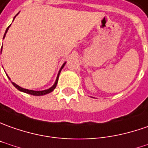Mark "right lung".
<instances>
[{
  "label": "right lung",
  "instance_id": "add662e5",
  "mask_svg": "<svg viewBox=\"0 0 148 148\" xmlns=\"http://www.w3.org/2000/svg\"><path fill=\"white\" fill-rule=\"evenodd\" d=\"M18 15V14H16V16ZM15 16V17H16ZM14 17V18H15ZM10 27V25L8 27H7L6 31H5V35H4V37H3V39L5 38V35H6L7 32L9 30V27ZM1 50H2V47H1ZM65 64H66V62H64L63 64L62 65V67L60 68V70H59V72L58 73V76H57V78H56V81L54 82V84H53V86H51L50 88H49L47 90H40V91H36V90H27V89H24V88H22L20 86H18V85H16L14 82H12V84L14 85V86L17 88L18 90L21 91V92H23V93H27V94H29V95H35V96H41V95H47L49 93H50V92H52L55 88H56V86H57V83H58V76H59V74H60V72L62 71V69L63 68V67L65 66ZM9 77V76H8ZM9 79L10 80V78L9 77Z\"/></svg>",
  "mask_w": 148,
  "mask_h": 148
}]
</instances>
